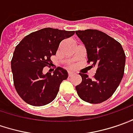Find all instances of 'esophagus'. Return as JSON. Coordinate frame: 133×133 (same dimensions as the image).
Here are the masks:
<instances>
[{
    "instance_id": "esophagus-1",
    "label": "esophagus",
    "mask_w": 133,
    "mask_h": 133,
    "mask_svg": "<svg viewBox=\"0 0 133 133\" xmlns=\"http://www.w3.org/2000/svg\"><path fill=\"white\" fill-rule=\"evenodd\" d=\"M73 76V73L72 72H68V76Z\"/></svg>"
}]
</instances>
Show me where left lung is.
I'll list each match as a JSON object with an SVG mask.
<instances>
[{
  "instance_id": "left-lung-1",
  "label": "left lung",
  "mask_w": 133,
  "mask_h": 133,
  "mask_svg": "<svg viewBox=\"0 0 133 133\" xmlns=\"http://www.w3.org/2000/svg\"><path fill=\"white\" fill-rule=\"evenodd\" d=\"M85 46L88 63L97 68L93 78L80 73L82 81L76 87L79 97L89 103H101L116 91L123 78L125 54L122 45L106 33L97 30H76Z\"/></svg>"
}]
</instances>
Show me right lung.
Segmentation results:
<instances>
[{
	"instance_id": "obj_1",
	"label": "right lung",
	"mask_w": 133,
	"mask_h": 133,
	"mask_svg": "<svg viewBox=\"0 0 133 133\" xmlns=\"http://www.w3.org/2000/svg\"><path fill=\"white\" fill-rule=\"evenodd\" d=\"M74 31L51 28L41 29L26 36L17 45L11 62L14 87L27 103L42 106L55 99L59 85L68 74L58 67L53 74L43 73L56 55L59 43L74 36Z\"/></svg>"
}]
</instances>
